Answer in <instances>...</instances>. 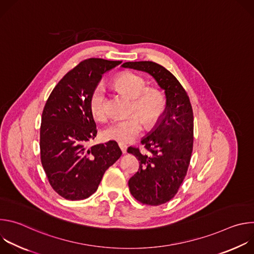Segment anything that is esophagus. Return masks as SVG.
Here are the masks:
<instances>
[{"instance_id": "34e87169", "label": "esophagus", "mask_w": 254, "mask_h": 254, "mask_svg": "<svg viewBox=\"0 0 254 254\" xmlns=\"http://www.w3.org/2000/svg\"><path fill=\"white\" fill-rule=\"evenodd\" d=\"M119 146H120V148H121V150H122V152L124 153V154H126L127 153V147L126 146L125 143H119Z\"/></svg>"}]
</instances>
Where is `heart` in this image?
Here are the masks:
<instances>
[{
	"label": "heart",
	"mask_w": 254,
	"mask_h": 254,
	"mask_svg": "<svg viewBox=\"0 0 254 254\" xmlns=\"http://www.w3.org/2000/svg\"><path fill=\"white\" fill-rule=\"evenodd\" d=\"M116 86L129 96L132 100L131 112L136 113L148 127H153L163 116L166 110V99L157 89H148L147 82L133 73H124L116 78ZM92 116L98 121L107 119L105 105V90L96 86L89 99ZM139 116V117H140ZM136 115L124 120H118L107 126L102 135L104 138L128 143L136 138L142 130V121Z\"/></svg>",
	"instance_id": "b5f03b06"
}]
</instances>
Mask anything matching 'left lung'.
I'll list each match as a JSON object with an SVG mask.
<instances>
[{
  "mask_svg": "<svg viewBox=\"0 0 254 254\" xmlns=\"http://www.w3.org/2000/svg\"><path fill=\"white\" fill-rule=\"evenodd\" d=\"M123 68L147 72L165 91L166 110L152 130L141 138L149 153L129 147L139 161L138 171L128 180L131 195L157 206L170 201L187 174L193 151L194 118L187 92L162 65L152 61L126 62Z\"/></svg>",
  "mask_w": 254,
  "mask_h": 254,
  "instance_id": "left-lung-1",
  "label": "left lung"
}]
</instances>
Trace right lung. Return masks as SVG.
Here are the masks:
<instances>
[{
    "instance_id": "right-lung-1",
    "label": "right lung",
    "mask_w": 254,
    "mask_h": 254,
    "mask_svg": "<svg viewBox=\"0 0 254 254\" xmlns=\"http://www.w3.org/2000/svg\"><path fill=\"white\" fill-rule=\"evenodd\" d=\"M122 61L89 58L58 82L46 101L40 127L41 163L51 187L67 200H83L122 156L115 140L88 147L96 136L89 99L105 72Z\"/></svg>"
}]
</instances>
